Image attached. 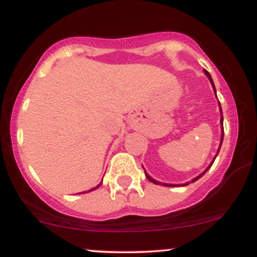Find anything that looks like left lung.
Instances as JSON below:
<instances>
[{
  "mask_svg": "<svg viewBox=\"0 0 257 257\" xmlns=\"http://www.w3.org/2000/svg\"><path fill=\"white\" fill-rule=\"evenodd\" d=\"M204 73L206 75V77L209 78V81H210V83H211V85H213V89H214V93H215V95H216V89H215V85H214V82H213V78H211V76H210V73H209L208 71H206V70H204ZM219 106H220V113H221V119H220V123H221V141H220V146H219V150H217V153H219V151H220V149H221V145H222V140H223V117H222V110H221V105H220V102H219ZM217 153H216V156H217ZM216 156H215L214 157V159H213V162H211L210 163V166H209L208 168H206V169L204 170V172H203L202 174H199L198 176H197V178H194V179H192L191 180V182H194V181H197V180L198 179H200L202 178L203 175H204V174L208 172L209 169H210V167L213 166V163H214V161H215V158H216ZM145 175H146V178L150 180V181L151 182H153V184H156V185H163V186H167V187H174V186H178V185H173V184H163V182H159V181H157V180H155V179H152L151 176L149 175V174H147L146 172H145ZM188 184H190V182H186V184H182V186H187Z\"/></svg>",
  "mask_w": 257,
  "mask_h": 257,
  "instance_id": "obj_1",
  "label": "left lung"
}]
</instances>
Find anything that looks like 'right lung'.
<instances>
[{
	"label": "right lung",
	"instance_id": "1",
	"mask_svg": "<svg viewBox=\"0 0 257 257\" xmlns=\"http://www.w3.org/2000/svg\"><path fill=\"white\" fill-rule=\"evenodd\" d=\"M101 184H102V181H101V182H100V184H99L98 186H96V187H94V188H90V190H89V192H90V191H93V190H96V188H98V187H99V186H101Z\"/></svg>",
	"mask_w": 257,
	"mask_h": 257
}]
</instances>
